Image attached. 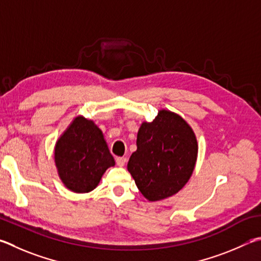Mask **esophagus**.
Returning <instances> with one entry per match:
<instances>
[{
	"label": "esophagus",
	"instance_id": "34e87169",
	"mask_svg": "<svg viewBox=\"0 0 261 261\" xmlns=\"http://www.w3.org/2000/svg\"><path fill=\"white\" fill-rule=\"evenodd\" d=\"M126 163V159L125 158H116V164L118 167H123Z\"/></svg>",
	"mask_w": 261,
	"mask_h": 261
}]
</instances>
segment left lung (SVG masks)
Wrapping results in <instances>:
<instances>
[{
    "label": "left lung",
    "mask_w": 261,
    "mask_h": 261,
    "mask_svg": "<svg viewBox=\"0 0 261 261\" xmlns=\"http://www.w3.org/2000/svg\"><path fill=\"white\" fill-rule=\"evenodd\" d=\"M196 156L197 141L191 126L174 113L160 111L153 122L141 124L127 170L147 200L160 201L185 186Z\"/></svg>",
    "instance_id": "1"
}]
</instances>
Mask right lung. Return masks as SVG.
Returning <instances> with one entry per match:
<instances>
[{"label": "right lung", "mask_w": 261, "mask_h": 261, "mask_svg": "<svg viewBox=\"0 0 261 261\" xmlns=\"http://www.w3.org/2000/svg\"><path fill=\"white\" fill-rule=\"evenodd\" d=\"M55 161L60 179L75 193L93 191L103 172L115 164L101 130L81 116L57 141Z\"/></svg>", "instance_id": "right-lung-1"}]
</instances>
